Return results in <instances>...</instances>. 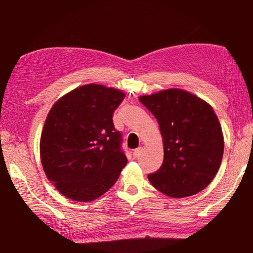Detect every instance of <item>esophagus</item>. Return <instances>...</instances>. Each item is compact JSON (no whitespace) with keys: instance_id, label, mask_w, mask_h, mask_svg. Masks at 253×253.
<instances>
[{"instance_id":"34e87169","label":"esophagus","mask_w":253,"mask_h":253,"mask_svg":"<svg viewBox=\"0 0 253 253\" xmlns=\"http://www.w3.org/2000/svg\"><path fill=\"white\" fill-rule=\"evenodd\" d=\"M140 153H142V149L137 148V149H135L134 152H132V156H134V158H138L139 155H140Z\"/></svg>"}]
</instances>
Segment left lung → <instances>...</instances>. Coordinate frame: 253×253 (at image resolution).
I'll return each mask as SVG.
<instances>
[{
    "label": "left lung",
    "instance_id": "obj_1",
    "mask_svg": "<svg viewBox=\"0 0 253 253\" xmlns=\"http://www.w3.org/2000/svg\"><path fill=\"white\" fill-rule=\"evenodd\" d=\"M139 101L157 119L164 161L148 174L152 185L170 198L204 190L219 170L224 142L221 125L208 102L181 89H168Z\"/></svg>",
    "mask_w": 253,
    "mask_h": 253
}]
</instances>
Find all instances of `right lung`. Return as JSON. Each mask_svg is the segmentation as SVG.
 Returning a JSON list of instances; mask_svg holds the SVG:
<instances>
[{
  "label": "right lung",
  "mask_w": 253,
  "mask_h": 253,
  "mask_svg": "<svg viewBox=\"0 0 253 253\" xmlns=\"http://www.w3.org/2000/svg\"><path fill=\"white\" fill-rule=\"evenodd\" d=\"M125 93L102 84H85L55 102L40 140L44 173L60 193L78 202L99 198L127 164L123 135L113 115Z\"/></svg>",
  "instance_id": "add662e5"
}]
</instances>
